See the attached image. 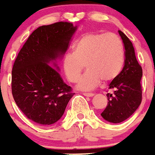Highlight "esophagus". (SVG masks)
Instances as JSON below:
<instances>
[{
  "instance_id": "1",
  "label": "esophagus",
  "mask_w": 155,
  "mask_h": 155,
  "mask_svg": "<svg viewBox=\"0 0 155 155\" xmlns=\"http://www.w3.org/2000/svg\"><path fill=\"white\" fill-rule=\"evenodd\" d=\"M83 95L85 96H88V97H92V96H94L93 93H86V92H84V93H83Z\"/></svg>"
}]
</instances>
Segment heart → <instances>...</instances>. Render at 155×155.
Listing matches in <instances>:
<instances>
[{
	"instance_id": "b5f03b06",
	"label": "heart",
	"mask_w": 155,
	"mask_h": 155,
	"mask_svg": "<svg viewBox=\"0 0 155 155\" xmlns=\"http://www.w3.org/2000/svg\"><path fill=\"white\" fill-rule=\"evenodd\" d=\"M74 52H67L62 60L69 81H78L85 66L88 70L79 79L78 88L92 90L101 83L117 78L125 63V49L121 39L114 34L88 33L73 45Z\"/></svg>"
}]
</instances>
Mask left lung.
I'll return each instance as SVG.
<instances>
[{
	"mask_svg": "<svg viewBox=\"0 0 155 155\" xmlns=\"http://www.w3.org/2000/svg\"><path fill=\"white\" fill-rule=\"evenodd\" d=\"M125 48V65L120 74L110 82L109 88L114 93H107V106L101 116L109 122H122L129 118L142 101V67L137 61L130 40L118 30Z\"/></svg>",
	"mask_w": 155,
	"mask_h": 155,
	"instance_id": "1",
	"label": "left lung"
}]
</instances>
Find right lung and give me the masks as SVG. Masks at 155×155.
Here are the masks:
<instances>
[{
	"mask_svg": "<svg viewBox=\"0 0 155 155\" xmlns=\"http://www.w3.org/2000/svg\"><path fill=\"white\" fill-rule=\"evenodd\" d=\"M76 30L77 26L67 22L40 26L30 34L13 65L12 92L15 102L27 118L40 125L59 121L74 95L57 71L56 59L67 51Z\"/></svg>",
	"mask_w": 155,
	"mask_h": 155,
	"instance_id": "add662e5",
	"label": "right lung"
}]
</instances>
